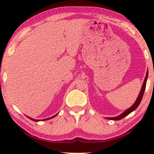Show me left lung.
<instances>
[{
	"instance_id": "left-lung-1",
	"label": "left lung",
	"mask_w": 154,
	"mask_h": 154,
	"mask_svg": "<svg viewBox=\"0 0 154 154\" xmlns=\"http://www.w3.org/2000/svg\"><path fill=\"white\" fill-rule=\"evenodd\" d=\"M148 74H149V72H148V70H147V72H146V76H145L144 83H143L142 89H141L140 94H139V95H138V97H137V100H136L135 102L134 103V104L132 105V106L131 107H130V108L128 109L127 110H125V111H124L123 113H122L121 115L118 116H116V117L106 118L107 119L113 120V121H119V120H121V119H123L124 117H125L126 116H128V114H130V113L132 112V111H134L137 108L138 106H139V105H140V104L141 101H142V100L143 95H144V92L145 88H146V81H147V78H148Z\"/></svg>"
}]
</instances>
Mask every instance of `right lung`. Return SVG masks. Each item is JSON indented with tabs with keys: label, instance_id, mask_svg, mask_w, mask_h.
I'll use <instances>...</instances> for the list:
<instances>
[{
	"label": "right lung",
	"instance_id": "obj_1",
	"mask_svg": "<svg viewBox=\"0 0 154 154\" xmlns=\"http://www.w3.org/2000/svg\"><path fill=\"white\" fill-rule=\"evenodd\" d=\"M57 115V114H56V115H54V116H52V117H50V118H48V119H43V120H35V119H31V118H30V117H28L29 119H31V120H32V121H46V120H49V119H52V118H54V117H55Z\"/></svg>",
	"mask_w": 154,
	"mask_h": 154
}]
</instances>
